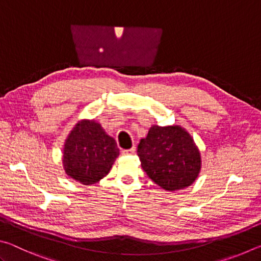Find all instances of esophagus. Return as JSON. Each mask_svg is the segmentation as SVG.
Listing matches in <instances>:
<instances>
[{"label": "esophagus", "instance_id": "34e87169", "mask_svg": "<svg viewBox=\"0 0 261 261\" xmlns=\"http://www.w3.org/2000/svg\"><path fill=\"white\" fill-rule=\"evenodd\" d=\"M136 152V147H132L130 149H124V151L122 152L123 155H132V154H135Z\"/></svg>", "mask_w": 261, "mask_h": 261}]
</instances>
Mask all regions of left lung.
Returning <instances> with one entry per match:
<instances>
[{
	"mask_svg": "<svg viewBox=\"0 0 261 261\" xmlns=\"http://www.w3.org/2000/svg\"><path fill=\"white\" fill-rule=\"evenodd\" d=\"M137 154L148 177L170 192L190 187L201 170L199 148L180 125H152Z\"/></svg>",
	"mask_w": 261,
	"mask_h": 261,
	"instance_id": "8db88e82",
	"label": "left lung"
}]
</instances>
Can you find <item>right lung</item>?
<instances>
[{
	"label": "right lung",
	"mask_w": 261,
	"mask_h": 261,
	"mask_svg": "<svg viewBox=\"0 0 261 261\" xmlns=\"http://www.w3.org/2000/svg\"><path fill=\"white\" fill-rule=\"evenodd\" d=\"M120 155L116 141L95 120L78 121L63 145L65 175L83 185L98 183L109 174Z\"/></svg>",
	"instance_id": "1"
}]
</instances>
